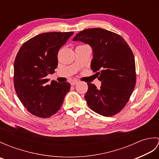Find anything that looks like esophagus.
<instances>
[{"mask_svg": "<svg viewBox=\"0 0 159 159\" xmlns=\"http://www.w3.org/2000/svg\"><path fill=\"white\" fill-rule=\"evenodd\" d=\"M78 83V81H76V80H73V81H72L71 82V85H72V86H74V85H76V84Z\"/></svg>", "mask_w": 159, "mask_h": 159, "instance_id": "34e87169", "label": "esophagus"}]
</instances>
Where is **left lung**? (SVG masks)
Masks as SVG:
<instances>
[{
  "label": "left lung",
  "mask_w": 159,
  "mask_h": 159,
  "mask_svg": "<svg viewBox=\"0 0 159 159\" xmlns=\"http://www.w3.org/2000/svg\"><path fill=\"white\" fill-rule=\"evenodd\" d=\"M74 41L92 46L91 68L99 75L100 89L87 83L85 98L94 112L105 117L119 113L130 99L136 85L135 61L133 51L122 37L100 28L85 29Z\"/></svg>",
  "instance_id": "8db88e82"
}]
</instances>
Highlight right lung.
Masks as SVG:
<instances>
[{"instance_id":"obj_1","label":"right lung","mask_w":159,"mask_h":159,"mask_svg":"<svg viewBox=\"0 0 159 159\" xmlns=\"http://www.w3.org/2000/svg\"><path fill=\"white\" fill-rule=\"evenodd\" d=\"M73 33H42L24 43L17 54L13 72L14 88L24 107L33 116L46 118L57 113L70 92L69 83L52 80L48 85V79L46 77L55 72L59 50Z\"/></svg>"}]
</instances>
